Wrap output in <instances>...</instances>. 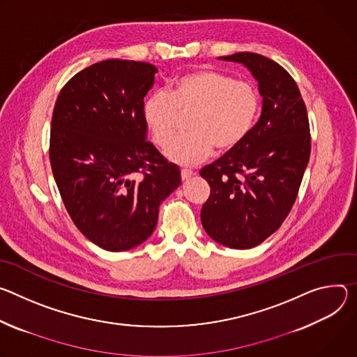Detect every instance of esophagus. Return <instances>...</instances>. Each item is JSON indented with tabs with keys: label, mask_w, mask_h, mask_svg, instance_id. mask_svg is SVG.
<instances>
[{
	"label": "esophagus",
	"mask_w": 357,
	"mask_h": 357,
	"mask_svg": "<svg viewBox=\"0 0 357 357\" xmlns=\"http://www.w3.org/2000/svg\"><path fill=\"white\" fill-rule=\"evenodd\" d=\"M192 176H195V173H194V172L187 170V169L181 170V180H183V181H187V180H188V178H191Z\"/></svg>",
	"instance_id": "esophagus-1"
}]
</instances>
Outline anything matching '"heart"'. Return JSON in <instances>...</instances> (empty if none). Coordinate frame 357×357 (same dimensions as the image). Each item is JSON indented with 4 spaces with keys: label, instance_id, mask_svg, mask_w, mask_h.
Returning a JSON list of instances; mask_svg holds the SVG:
<instances>
[{
    "label": "heart",
    "instance_id": "b5f03b06",
    "mask_svg": "<svg viewBox=\"0 0 357 357\" xmlns=\"http://www.w3.org/2000/svg\"><path fill=\"white\" fill-rule=\"evenodd\" d=\"M259 112L257 89L229 75L199 69L187 72L167 86L166 93H153L143 105V119L158 147L175 134L179 117L190 115L189 133L165 151L172 163L197 166L214 153H229L251 133Z\"/></svg>",
    "mask_w": 357,
    "mask_h": 357
}]
</instances>
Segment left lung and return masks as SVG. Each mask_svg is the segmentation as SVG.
<instances>
[{
  "instance_id": "obj_1",
  "label": "left lung",
  "mask_w": 357,
  "mask_h": 357,
  "mask_svg": "<svg viewBox=\"0 0 357 357\" xmlns=\"http://www.w3.org/2000/svg\"><path fill=\"white\" fill-rule=\"evenodd\" d=\"M218 59L248 68L262 110L238 147L202 169L211 188L202 224L218 244L248 250L281 227L296 200L310 155L307 112L294 77L280 63L254 52Z\"/></svg>"
}]
</instances>
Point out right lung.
Here are the masks:
<instances>
[{
  "label": "right lung",
  "mask_w": 357,
  "mask_h": 357,
  "mask_svg": "<svg viewBox=\"0 0 357 357\" xmlns=\"http://www.w3.org/2000/svg\"><path fill=\"white\" fill-rule=\"evenodd\" d=\"M151 63L107 59L77 72L56 99L52 173L73 224L98 247L121 252L153 234L180 169L147 142L144 96Z\"/></svg>",
  "instance_id": "right-lung-1"
}]
</instances>
